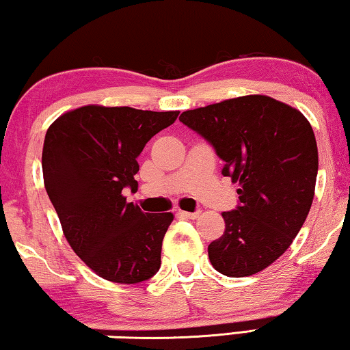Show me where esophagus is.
<instances>
[{"label": "esophagus", "mask_w": 350, "mask_h": 350, "mask_svg": "<svg viewBox=\"0 0 350 350\" xmlns=\"http://www.w3.org/2000/svg\"><path fill=\"white\" fill-rule=\"evenodd\" d=\"M179 215L184 217V218H190V220H195V218L200 217V211H196V212H184V211H179Z\"/></svg>", "instance_id": "esophagus-1"}]
</instances>
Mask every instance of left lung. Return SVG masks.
Listing matches in <instances>:
<instances>
[{
    "instance_id": "1",
    "label": "left lung",
    "mask_w": 350,
    "mask_h": 350,
    "mask_svg": "<svg viewBox=\"0 0 350 350\" xmlns=\"http://www.w3.org/2000/svg\"><path fill=\"white\" fill-rule=\"evenodd\" d=\"M213 146L223 176L239 182L241 204L223 212L225 232L208 245L217 272H260L291 247L308 217L317 144L299 109L269 96H243L184 111L179 118Z\"/></svg>"
}]
</instances>
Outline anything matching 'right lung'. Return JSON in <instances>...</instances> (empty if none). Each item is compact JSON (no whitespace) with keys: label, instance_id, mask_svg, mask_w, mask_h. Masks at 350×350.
<instances>
[{"label":"right lung","instance_id":"1","mask_svg":"<svg viewBox=\"0 0 350 350\" xmlns=\"http://www.w3.org/2000/svg\"><path fill=\"white\" fill-rule=\"evenodd\" d=\"M179 111L86 105L46 130L42 171L62 232L92 272L113 283H142L159 272L173 213L143 212L122 190H138V155Z\"/></svg>","mask_w":350,"mask_h":350}]
</instances>
